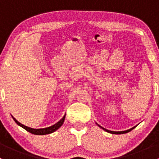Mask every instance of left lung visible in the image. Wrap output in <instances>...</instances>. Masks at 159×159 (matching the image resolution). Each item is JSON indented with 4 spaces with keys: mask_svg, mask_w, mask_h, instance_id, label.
Returning <instances> with one entry per match:
<instances>
[{
    "mask_svg": "<svg viewBox=\"0 0 159 159\" xmlns=\"http://www.w3.org/2000/svg\"><path fill=\"white\" fill-rule=\"evenodd\" d=\"M98 126H100V125H98ZM101 127V126H100ZM136 126H134V127H133V128H131V129H129V130H127V131H109V130H107V129H104V128H102V127H101L102 128V129H104L105 130V131H108V132H109V133H111V134H125V133H127V132H129L130 131H131V130L132 129H134V128H135Z\"/></svg>",
    "mask_w": 159,
    "mask_h": 159,
    "instance_id": "obj_1",
    "label": "left lung"
}]
</instances>
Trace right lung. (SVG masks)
Returning a JSON list of instances; mask_svg holds the SVG:
<instances>
[{
  "instance_id": "add662e5",
  "label": "right lung",
  "mask_w": 159,
  "mask_h": 159,
  "mask_svg": "<svg viewBox=\"0 0 159 159\" xmlns=\"http://www.w3.org/2000/svg\"><path fill=\"white\" fill-rule=\"evenodd\" d=\"M12 118H13V119L14 120V121H15V122L17 123L19 126H20V127H22L23 129H25L26 131H28V132L31 133V134H39V135H43V134H51V133L54 132V131H55L56 130L58 129L59 128H60L61 126L63 125L64 121H65V115L61 118V119L60 120V121H58V122H57L55 125H54L50 126V127H48V128H45V129H32V128H29V127H28V126L24 125H22L21 123H20L19 121H17V120L14 118V117H12Z\"/></svg>"
}]
</instances>
